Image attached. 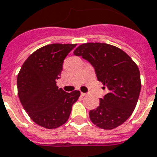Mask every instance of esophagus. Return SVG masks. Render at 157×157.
I'll list each match as a JSON object with an SVG mask.
<instances>
[{
    "label": "esophagus",
    "instance_id": "1",
    "mask_svg": "<svg viewBox=\"0 0 157 157\" xmlns=\"http://www.w3.org/2000/svg\"><path fill=\"white\" fill-rule=\"evenodd\" d=\"M81 94H82V96H86V95H87V93H81Z\"/></svg>",
    "mask_w": 157,
    "mask_h": 157
}]
</instances>
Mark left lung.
<instances>
[{
	"mask_svg": "<svg viewBox=\"0 0 157 157\" xmlns=\"http://www.w3.org/2000/svg\"><path fill=\"white\" fill-rule=\"evenodd\" d=\"M74 54L91 63L98 81L108 89L100 105L89 112L91 121L105 130L118 127L129 119L137 105L141 90L138 67L121 49L105 43L82 44Z\"/></svg>",
	"mask_w": 157,
	"mask_h": 157,
	"instance_id": "obj_1",
	"label": "left lung"
}]
</instances>
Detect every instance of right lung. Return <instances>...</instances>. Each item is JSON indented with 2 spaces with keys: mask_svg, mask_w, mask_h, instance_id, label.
<instances>
[{
  "mask_svg": "<svg viewBox=\"0 0 157 157\" xmlns=\"http://www.w3.org/2000/svg\"><path fill=\"white\" fill-rule=\"evenodd\" d=\"M76 44H52L34 52L23 63L17 77L19 98L36 124L55 129L69 119L81 93H66L56 86L63 60Z\"/></svg>",
  "mask_w": 157,
  "mask_h": 157,
  "instance_id": "1",
  "label": "right lung"
}]
</instances>
